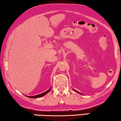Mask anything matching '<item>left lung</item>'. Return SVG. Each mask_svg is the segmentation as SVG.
<instances>
[{
	"label": "left lung",
	"mask_w": 121,
	"mask_h": 121,
	"mask_svg": "<svg viewBox=\"0 0 121 121\" xmlns=\"http://www.w3.org/2000/svg\"><path fill=\"white\" fill-rule=\"evenodd\" d=\"M73 90H74V91H75V92H76L77 93H79V94H82V93H80V92H78V91H77L76 90H74V89H73Z\"/></svg>",
	"instance_id": "1"
}]
</instances>
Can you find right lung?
Instances as JSON below:
<instances>
[{
    "label": "right lung",
    "instance_id": "add662e5",
    "mask_svg": "<svg viewBox=\"0 0 121 121\" xmlns=\"http://www.w3.org/2000/svg\"><path fill=\"white\" fill-rule=\"evenodd\" d=\"M51 88V87L48 90L45 91L44 93H41L40 94H38V95H34V96H27V95H26V96H27L28 98H32V99H35V98H41V97H42L44 95H45V94H47L48 93L49 91H50Z\"/></svg>",
    "mask_w": 121,
    "mask_h": 121
}]
</instances>
